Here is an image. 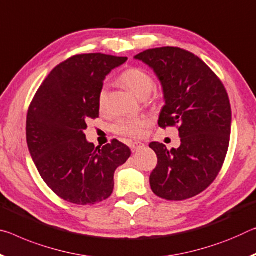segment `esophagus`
<instances>
[{
  "label": "esophagus",
  "instance_id": "esophagus-1",
  "mask_svg": "<svg viewBox=\"0 0 256 256\" xmlns=\"http://www.w3.org/2000/svg\"><path fill=\"white\" fill-rule=\"evenodd\" d=\"M144 146V144L142 142H132L131 144H130V148H131L132 152H136V150L139 149V148H142Z\"/></svg>",
  "mask_w": 256,
  "mask_h": 256
}]
</instances>
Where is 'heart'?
Instances as JSON below:
<instances>
[{
    "instance_id": "heart-1",
    "label": "heart",
    "mask_w": 256,
    "mask_h": 256,
    "mask_svg": "<svg viewBox=\"0 0 256 256\" xmlns=\"http://www.w3.org/2000/svg\"><path fill=\"white\" fill-rule=\"evenodd\" d=\"M120 80L140 98H146L150 94L155 86L152 76L147 70L140 67H131L125 70L120 74ZM109 94V86L107 83L101 85L98 93V106L104 110L107 107ZM149 124V120L146 116L123 117L114 124V132L125 138H140L144 136V130Z\"/></svg>"
}]
</instances>
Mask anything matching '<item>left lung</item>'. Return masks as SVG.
Returning <instances> with one entry per match:
<instances>
[{
  "label": "left lung",
  "mask_w": 256,
  "mask_h": 256,
  "mask_svg": "<svg viewBox=\"0 0 256 256\" xmlns=\"http://www.w3.org/2000/svg\"><path fill=\"white\" fill-rule=\"evenodd\" d=\"M134 58L152 68L163 86L165 106L158 125H176L181 138L178 149L149 144L158 160L149 179L152 192L166 200L197 196L216 179L229 148L231 107L224 85L184 48H150Z\"/></svg>",
  "instance_id": "obj_1"
}]
</instances>
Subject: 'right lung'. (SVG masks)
I'll list each match as a JSON object with an SVG mask.
<instances>
[{"mask_svg":"<svg viewBox=\"0 0 256 256\" xmlns=\"http://www.w3.org/2000/svg\"><path fill=\"white\" fill-rule=\"evenodd\" d=\"M126 56L77 54L54 68L28 108L27 144L44 182L64 200L93 205L110 196L114 173L131 156L112 140L102 148L86 141V120L98 118V93Z\"/></svg>","mask_w":256,"mask_h":256,"instance_id":"add662e5","label":"right lung"}]
</instances>
